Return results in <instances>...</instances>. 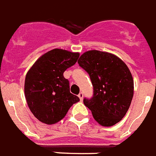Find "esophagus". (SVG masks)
Returning a JSON list of instances; mask_svg holds the SVG:
<instances>
[{
	"mask_svg": "<svg viewBox=\"0 0 156 156\" xmlns=\"http://www.w3.org/2000/svg\"><path fill=\"white\" fill-rule=\"evenodd\" d=\"M78 96H79V98L80 101H82L83 100V96H84V94H83V92H80L79 95H78Z\"/></svg>",
	"mask_w": 156,
	"mask_h": 156,
	"instance_id": "1",
	"label": "esophagus"
}]
</instances>
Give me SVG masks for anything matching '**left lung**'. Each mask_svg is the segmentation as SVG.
Wrapping results in <instances>:
<instances>
[{"label": "left lung", "instance_id": "1", "mask_svg": "<svg viewBox=\"0 0 156 156\" xmlns=\"http://www.w3.org/2000/svg\"><path fill=\"white\" fill-rule=\"evenodd\" d=\"M78 64L89 74L93 86L91 98H84L86 107L103 126H114L126 115L134 94L132 76L120 58L107 52L89 51Z\"/></svg>", "mask_w": 156, "mask_h": 156}]
</instances>
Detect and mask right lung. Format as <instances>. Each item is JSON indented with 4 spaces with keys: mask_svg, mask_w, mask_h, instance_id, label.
<instances>
[{
    "mask_svg": "<svg viewBox=\"0 0 156 156\" xmlns=\"http://www.w3.org/2000/svg\"><path fill=\"white\" fill-rule=\"evenodd\" d=\"M79 56V53L54 49L41 56L27 72L25 96L30 111L40 121L56 123L80 101L70 92V82L63 76Z\"/></svg>",
    "mask_w": 156,
    "mask_h": 156,
    "instance_id": "right-lung-1",
    "label": "right lung"
}]
</instances>
